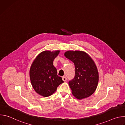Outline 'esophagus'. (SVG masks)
<instances>
[{
  "instance_id": "34e87169",
  "label": "esophagus",
  "mask_w": 125,
  "mask_h": 125,
  "mask_svg": "<svg viewBox=\"0 0 125 125\" xmlns=\"http://www.w3.org/2000/svg\"><path fill=\"white\" fill-rule=\"evenodd\" d=\"M62 80L63 81L65 82L67 80V78L65 76H63V77H62Z\"/></svg>"
}]
</instances>
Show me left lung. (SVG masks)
<instances>
[{
	"label": "left lung",
	"instance_id": "left-lung-1",
	"mask_svg": "<svg viewBox=\"0 0 125 125\" xmlns=\"http://www.w3.org/2000/svg\"><path fill=\"white\" fill-rule=\"evenodd\" d=\"M65 56L75 67L74 78L69 82L73 95L81 100L92 95L95 91L99 80L97 67L87 53L79 50H68Z\"/></svg>",
	"mask_w": 125,
	"mask_h": 125
}]
</instances>
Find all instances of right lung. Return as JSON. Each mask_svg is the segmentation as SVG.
<instances>
[{
    "mask_svg": "<svg viewBox=\"0 0 125 125\" xmlns=\"http://www.w3.org/2000/svg\"><path fill=\"white\" fill-rule=\"evenodd\" d=\"M60 50H45L35 57L30 69V78L34 90L43 97L54 94L57 87L64 82L57 75V70L53 62Z\"/></svg>",
    "mask_w": 125,
    "mask_h": 125,
    "instance_id": "add662e5",
    "label": "right lung"
}]
</instances>
